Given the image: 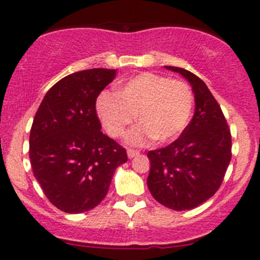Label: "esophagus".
<instances>
[{"label":"esophagus","mask_w":260,"mask_h":260,"mask_svg":"<svg viewBox=\"0 0 260 260\" xmlns=\"http://www.w3.org/2000/svg\"><path fill=\"white\" fill-rule=\"evenodd\" d=\"M137 155H139V152H138V151H135V150H127V156H128V158L135 157V156H137Z\"/></svg>","instance_id":"34e87169"}]
</instances>
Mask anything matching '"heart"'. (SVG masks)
<instances>
[{
  "label": "heart",
  "instance_id": "heart-1",
  "mask_svg": "<svg viewBox=\"0 0 260 260\" xmlns=\"http://www.w3.org/2000/svg\"><path fill=\"white\" fill-rule=\"evenodd\" d=\"M194 96L181 80L143 73L119 87L117 96L102 93L98 114L108 134L121 138L137 117L138 123L128 134V142L141 146L152 138L156 143L174 141L185 130L191 117Z\"/></svg>",
  "mask_w": 260,
  "mask_h": 260
}]
</instances>
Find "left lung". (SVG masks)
<instances>
[{
  "mask_svg": "<svg viewBox=\"0 0 260 260\" xmlns=\"http://www.w3.org/2000/svg\"><path fill=\"white\" fill-rule=\"evenodd\" d=\"M191 86L195 112L178 139L147 153L151 171L147 186L165 207L185 211L198 207L221 185L232 157V137L220 105L203 80L174 66Z\"/></svg>",
  "mask_w": 260,
  "mask_h": 260,
  "instance_id": "obj_1",
  "label": "left lung"
}]
</instances>
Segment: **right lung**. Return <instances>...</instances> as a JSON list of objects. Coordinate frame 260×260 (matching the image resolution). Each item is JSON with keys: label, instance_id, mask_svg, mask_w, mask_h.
I'll return each instance as SVG.
<instances>
[{"label": "right lung", "instance_id": "1", "mask_svg": "<svg viewBox=\"0 0 260 260\" xmlns=\"http://www.w3.org/2000/svg\"><path fill=\"white\" fill-rule=\"evenodd\" d=\"M117 70L89 69L58 80L44 96L29 133L34 176L53 206L66 213L92 210L126 150L102 132L96 99Z\"/></svg>", "mask_w": 260, "mask_h": 260}]
</instances>
